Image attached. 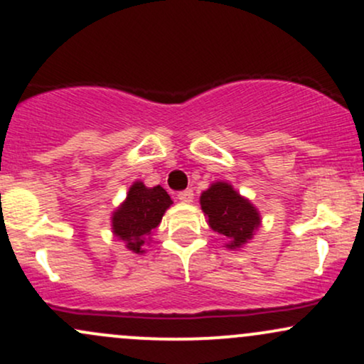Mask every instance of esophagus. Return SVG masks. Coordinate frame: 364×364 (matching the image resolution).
Listing matches in <instances>:
<instances>
[{
	"label": "esophagus",
	"mask_w": 364,
	"mask_h": 364,
	"mask_svg": "<svg viewBox=\"0 0 364 364\" xmlns=\"http://www.w3.org/2000/svg\"><path fill=\"white\" fill-rule=\"evenodd\" d=\"M178 198L181 200V202H185V203L193 202V190H185V191H181V193L178 195Z\"/></svg>",
	"instance_id": "1"
}]
</instances>
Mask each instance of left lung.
Returning a JSON list of instances; mask_svg holds the SVG:
<instances>
[{"label": "left lung", "mask_w": 364, "mask_h": 364, "mask_svg": "<svg viewBox=\"0 0 364 364\" xmlns=\"http://www.w3.org/2000/svg\"><path fill=\"white\" fill-rule=\"evenodd\" d=\"M200 207L208 228L224 237L229 250L243 248L262 225V215L252 200L237 193L228 181H214L202 191Z\"/></svg>", "instance_id": "8db88e82"}]
</instances>
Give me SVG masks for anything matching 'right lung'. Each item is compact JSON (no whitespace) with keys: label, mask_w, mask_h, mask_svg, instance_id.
Segmentation results:
<instances>
[{"label":"right lung","mask_w":364,"mask_h":364,"mask_svg":"<svg viewBox=\"0 0 364 364\" xmlns=\"http://www.w3.org/2000/svg\"><path fill=\"white\" fill-rule=\"evenodd\" d=\"M171 205L173 200L161 185L149 188L136 179L129 186L127 198L112 212V235L123 241L128 252L144 255L154 229L161 224L162 215Z\"/></svg>","instance_id":"add662e5"}]
</instances>
